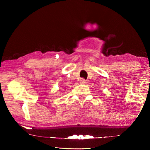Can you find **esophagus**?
<instances>
[{
  "instance_id": "1",
  "label": "esophagus",
  "mask_w": 150,
  "mask_h": 150,
  "mask_svg": "<svg viewBox=\"0 0 150 150\" xmlns=\"http://www.w3.org/2000/svg\"><path fill=\"white\" fill-rule=\"evenodd\" d=\"M80 83H81V84H86V83H87V81H86L85 79L82 78V79H81Z\"/></svg>"
}]
</instances>
